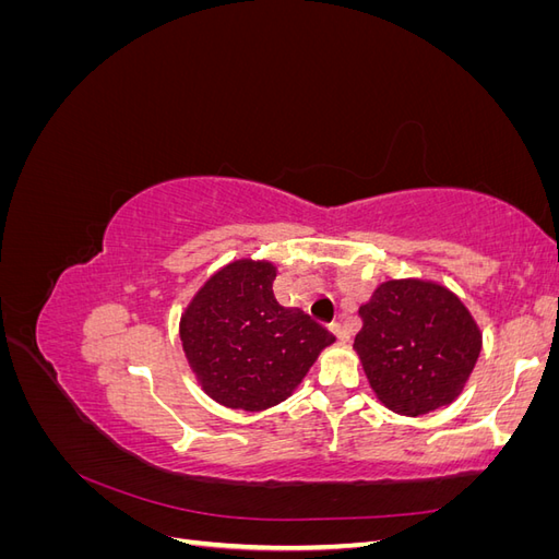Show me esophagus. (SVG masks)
Returning a JSON list of instances; mask_svg holds the SVG:
<instances>
[{
    "mask_svg": "<svg viewBox=\"0 0 559 559\" xmlns=\"http://www.w3.org/2000/svg\"><path fill=\"white\" fill-rule=\"evenodd\" d=\"M333 333H335V337L341 343H347L349 341V333H347V329H345V324H341V321H333V324L329 326Z\"/></svg>",
    "mask_w": 559,
    "mask_h": 559,
    "instance_id": "1",
    "label": "esophagus"
}]
</instances>
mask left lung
I'll use <instances>...</instances> for the list:
<instances>
[{
    "mask_svg": "<svg viewBox=\"0 0 559 559\" xmlns=\"http://www.w3.org/2000/svg\"><path fill=\"white\" fill-rule=\"evenodd\" d=\"M359 317L354 349L389 411L427 415L462 394L483 335L450 289L425 280H389L359 308Z\"/></svg>",
    "mask_w": 559,
    "mask_h": 559,
    "instance_id": "8db88e82",
    "label": "left lung"
}]
</instances>
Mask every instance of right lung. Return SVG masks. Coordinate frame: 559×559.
<instances>
[{
	"label": "right lung",
	"mask_w": 559,
	"mask_h": 559,
	"mask_svg": "<svg viewBox=\"0 0 559 559\" xmlns=\"http://www.w3.org/2000/svg\"><path fill=\"white\" fill-rule=\"evenodd\" d=\"M277 270L233 261L214 273L181 314L179 337L202 389L222 405L265 411L306 378L335 337L302 310L282 308Z\"/></svg>",
	"instance_id": "add662e5"
}]
</instances>
